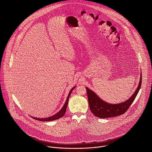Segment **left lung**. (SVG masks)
Listing matches in <instances>:
<instances>
[{"label":"left lung","instance_id":"obj_1","mask_svg":"<svg viewBox=\"0 0 152 152\" xmlns=\"http://www.w3.org/2000/svg\"><path fill=\"white\" fill-rule=\"evenodd\" d=\"M141 80L142 74L141 73L138 86L132 96L126 101L117 104H111L103 101L94 92L86 87L90 109L91 113L95 116L100 118L114 117L123 114L132 104L138 93L141 88Z\"/></svg>","mask_w":152,"mask_h":152}]
</instances>
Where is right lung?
Wrapping results in <instances>:
<instances>
[{
    "label": "right lung",
    "mask_w": 152,
    "mask_h": 152,
    "mask_svg": "<svg viewBox=\"0 0 152 152\" xmlns=\"http://www.w3.org/2000/svg\"><path fill=\"white\" fill-rule=\"evenodd\" d=\"M76 87V86H74L73 88H72L71 89V90L69 92V94L68 95V97H67V99L66 101V102H65L64 106H62V107L61 108V110L58 112L56 114L51 116V117H48V118H35V117H32L33 118L37 120H38V121H53V120H58L61 117H63V115L65 114V113H66V109H67V104H68V102H69V97L73 91V90Z\"/></svg>",
    "instance_id": "add662e5"
}]
</instances>
